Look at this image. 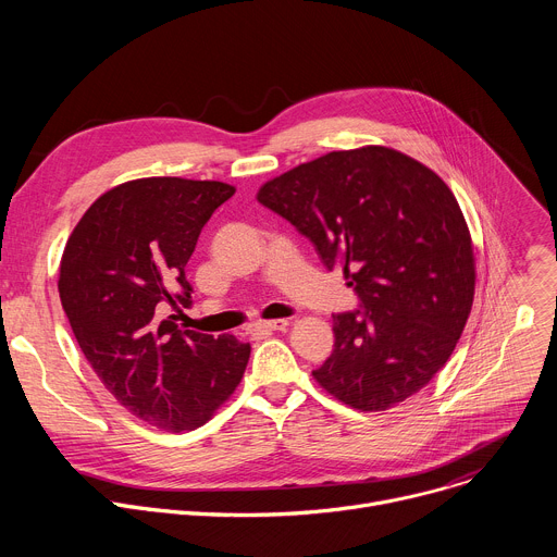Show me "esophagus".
I'll use <instances>...</instances> for the list:
<instances>
[{
	"label": "esophagus",
	"mask_w": 557,
	"mask_h": 557,
	"mask_svg": "<svg viewBox=\"0 0 557 557\" xmlns=\"http://www.w3.org/2000/svg\"><path fill=\"white\" fill-rule=\"evenodd\" d=\"M288 329V320H273V322H256L251 326V331L256 333H273V331H286Z\"/></svg>",
	"instance_id": "1"
}]
</instances>
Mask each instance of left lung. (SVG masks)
I'll list each match as a JSON object with an SVG mask.
<instances>
[{"mask_svg":"<svg viewBox=\"0 0 557 557\" xmlns=\"http://www.w3.org/2000/svg\"><path fill=\"white\" fill-rule=\"evenodd\" d=\"M258 202L342 269L359 308L333 314L335 346L312 370L350 408L381 412L425 387L454 352L473 301V247L449 187L379 145L331 151L273 181Z\"/></svg>","mask_w":557,"mask_h":557,"instance_id":"1","label":"left lung"}]
</instances>
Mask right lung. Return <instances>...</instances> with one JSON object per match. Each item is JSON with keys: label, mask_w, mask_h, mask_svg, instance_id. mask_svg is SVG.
<instances>
[{"label": "right lung", "mask_w": 557, "mask_h": 557, "mask_svg": "<svg viewBox=\"0 0 557 557\" xmlns=\"http://www.w3.org/2000/svg\"><path fill=\"white\" fill-rule=\"evenodd\" d=\"M233 194L218 181H129L92 202L63 249L59 297L78 348L114 399L158 430L205 425L249 363V344L168 314L191 306L185 267Z\"/></svg>", "instance_id": "right-lung-1"}]
</instances>
